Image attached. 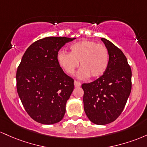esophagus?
<instances>
[{"instance_id": "obj_1", "label": "esophagus", "mask_w": 147, "mask_h": 147, "mask_svg": "<svg viewBox=\"0 0 147 147\" xmlns=\"http://www.w3.org/2000/svg\"><path fill=\"white\" fill-rule=\"evenodd\" d=\"M80 85H81V82H80L77 81V80H75V81H74V86H75L76 87H80Z\"/></svg>"}]
</instances>
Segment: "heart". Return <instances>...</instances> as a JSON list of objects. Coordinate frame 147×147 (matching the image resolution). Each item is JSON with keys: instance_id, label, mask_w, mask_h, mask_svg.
Returning a JSON list of instances; mask_svg holds the SVG:
<instances>
[{"instance_id": "b5f03b06", "label": "heart", "mask_w": 147, "mask_h": 147, "mask_svg": "<svg viewBox=\"0 0 147 147\" xmlns=\"http://www.w3.org/2000/svg\"><path fill=\"white\" fill-rule=\"evenodd\" d=\"M70 52L60 51L57 56L60 67L69 75H73L78 67L81 68L78 73L80 79H87L92 76L99 78L108 67L109 53L104 45L98 44L90 40H82L70 46Z\"/></svg>"}]
</instances>
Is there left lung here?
<instances>
[{
  "mask_svg": "<svg viewBox=\"0 0 147 147\" xmlns=\"http://www.w3.org/2000/svg\"><path fill=\"white\" fill-rule=\"evenodd\" d=\"M109 53V64L101 76L84 83V110L92 123L105 125L122 113L131 91V69L126 56L115 45L101 38Z\"/></svg>",
  "mask_w": 147,
  "mask_h": 147,
  "instance_id": "obj_1",
  "label": "left lung"
}]
</instances>
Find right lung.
Returning <instances> with one entry per match:
<instances>
[{
  "mask_svg": "<svg viewBox=\"0 0 147 147\" xmlns=\"http://www.w3.org/2000/svg\"><path fill=\"white\" fill-rule=\"evenodd\" d=\"M76 38L48 37L26 51L16 71V89L25 110L42 124L60 121L74 90V79L57 62L60 49Z\"/></svg>",
  "mask_w": 147,
  "mask_h": 147,
  "instance_id": "obj_1",
  "label": "right lung"
}]
</instances>
